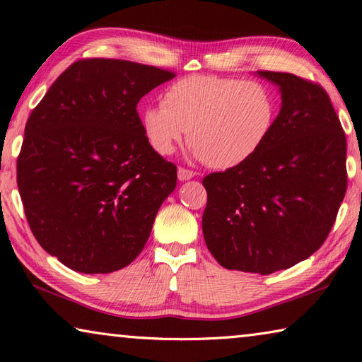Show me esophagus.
<instances>
[{
    "mask_svg": "<svg viewBox=\"0 0 362 362\" xmlns=\"http://www.w3.org/2000/svg\"><path fill=\"white\" fill-rule=\"evenodd\" d=\"M194 175H196V173L191 171V169H187V168H179V169H177V177H179L180 182H185V180L193 179Z\"/></svg>",
    "mask_w": 362,
    "mask_h": 362,
    "instance_id": "1",
    "label": "esophagus"
}]
</instances>
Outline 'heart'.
<instances>
[{
    "instance_id": "obj_1",
    "label": "heart",
    "mask_w": 362,
    "mask_h": 362,
    "mask_svg": "<svg viewBox=\"0 0 362 362\" xmlns=\"http://www.w3.org/2000/svg\"><path fill=\"white\" fill-rule=\"evenodd\" d=\"M276 113L275 95L258 81L188 76L171 83L161 107H148L141 122L146 140L160 156H171L188 130L196 158L232 169L266 144Z\"/></svg>"
}]
</instances>
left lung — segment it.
Here are the masks:
<instances>
[{"label": "left lung", "mask_w": 362, "mask_h": 362, "mask_svg": "<svg viewBox=\"0 0 362 362\" xmlns=\"http://www.w3.org/2000/svg\"><path fill=\"white\" fill-rule=\"evenodd\" d=\"M258 76L279 86L280 113L249 161L204 177L202 230L222 267L267 275L325 243L347 191V140L319 83L291 73Z\"/></svg>", "instance_id": "8db88e82"}]
</instances>
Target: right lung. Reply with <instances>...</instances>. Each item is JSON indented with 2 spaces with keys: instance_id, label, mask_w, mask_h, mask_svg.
Returning <instances> with one entry per match:
<instances>
[{
  "instance_id": "add662e5",
  "label": "right lung",
  "mask_w": 362,
  "mask_h": 362,
  "mask_svg": "<svg viewBox=\"0 0 362 362\" xmlns=\"http://www.w3.org/2000/svg\"><path fill=\"white\" fill-rule=\"evenodd\" d=\"M173 71L83 59L59 76L25 127L17 183L38 244L82 274L129 266L173 193L177 166L152 149L136 104Z\"/></svg>"
}]
</instances>
